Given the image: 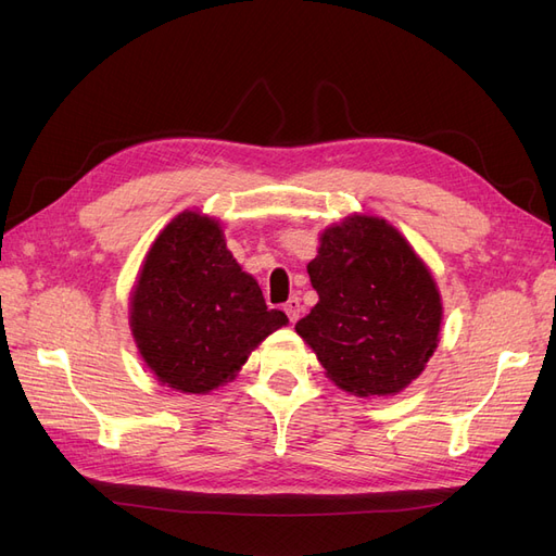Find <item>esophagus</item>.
<instances>
[{
	"mask_svg": "<svg viewBox=\"0 0 556 556\" xmlns=\"http://www.w3.org/2000/svg\"><path fill=\"white\" fill-rule=\"evenodd\" d=\"M285 313H288L290 323H296L299 313H301V301H299V296H292V299L288 301V304H285Z\"/></svg>",
	"mask_w": 556,
	"mask_h": 556,
	"instance_id": "esophagus-1",
	"label": "esophagus"
}]
</instances>
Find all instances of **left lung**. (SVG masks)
Returning a JSON list of instances; mask_svg holds the SVG:
<instances>
[{
  "mask_svg": "<svg viewBox=\"0 0 556 556\" xmlns=\"http://www.w3.org/2000/svg\"><path fill=\"white\" fill-rule=\"evenodd\" d=\"M308 276L319 301L294 329L341 390L396 394L422 374L443 306L429 268L392 225L352 215L329 227Z\"/></svg>",
  "mask_w": 556,
  "mask_h": 556,
  "instance_id": "left-lung-1",
  "label": "left lung"
}]
</instances>
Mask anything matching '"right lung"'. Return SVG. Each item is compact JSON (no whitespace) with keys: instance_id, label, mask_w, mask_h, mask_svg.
Masks as SVG:
<instances>
[{"instance_id":"right-lung-1","label":"right lung","mask_w":556,"mask_h":556,"mask_svg":"<svg viewBox=\"0 0 556 556\" xmlns=\"http://www.w3.org/2000/svg\"><path fill=\"white\" fill-rule=\"evenodd\" d=\"M129 311L150 371L190 394L227 382L252 348L288 325L231 257L220 225L192 211L166 225L150 248Z\"/></svg>"}]
</instances>
